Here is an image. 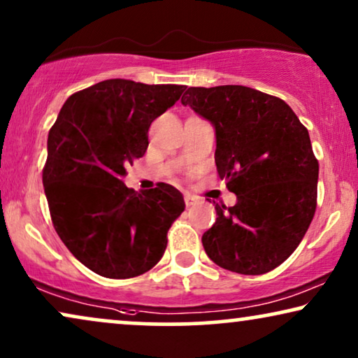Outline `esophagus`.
Segmentation results:
<instances>
[{
	"label": "esophagus",
	"mask_w": 358,
	"mask_h": 358,
	"mask_svg": "<svg viewBox=\"0 0 358 358\" xmlns=\"http://www.w3.org/2000/svg\"><path fill=\"white\" fill-rule=\"evenodd\" d=\"M185 203H187V206H192V204L196 203V198L192 196L189 193H185Z\"/></svg>",
	"instance_id": "1"
}]
</instances>
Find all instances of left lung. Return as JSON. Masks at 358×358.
Returning a JSON list of instances; mask_svg holds the SVG:
<instances>
[{
  "label": "left lung",
  "mask_w": 358,
  "mask_h": 358,
  "mask_svg": "<svg viewBox=\"0 0 358 358\" xmlns=\"http://www.w3.org/2000/svg\"><path fill=\"white\" fill-rule=\"evenodd\" d=\"M182 103L213 122L217 173L237 196L231 208L216 204L204 250L236 273L271 271L296 250L316 213L319 164L308 129L283 99L241 85L189 87Z\"/></svg>",
  "instance_id": "left-lung-1"
}]
</instances>
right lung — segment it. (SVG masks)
<instances>
[{
    "mask_svg": "<svg viewBox=\"0 0 358 358\" xmlns=\"http://www.w3.org/2000/svg\"><path fill=\"white\" fill-rule=\"evenodd\" d=\"M183 85L104 80L66 99L49 131L42 183L57 234L76 260L106 278H134L159 264L183 194L122 182L145 154L149 127L178 101Z\"/></svg>",
    "mask_w": 358,
    "mask_h": 358,
    "instance_id": "obj_1",
    "label": "right lung"
}]
</instances>
